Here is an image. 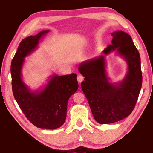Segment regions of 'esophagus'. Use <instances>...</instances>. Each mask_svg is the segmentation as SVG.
I'll use <instances>...</instances> for the list:
<instances>
[{
    "instance_id": "34e87169",
    "label": "esophagus",
    "mask_w": 153,
    "mask_h": 153,
    "mask_svg": "<svg viewBox=\"0 0 153 153\" xmlns=\"http://www.w3.org/2000/svg\"><path fill=\"white\" fill-rule=\"evenodd\" d=\"M77 82H78L79 83H81L83 80H84V77L81 76V75H78L77 77Z\"/></svg>"
}]
</instances>
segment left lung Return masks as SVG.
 Here are the masks:
<instances>
[{"label":"left lung","mask_w":153,"mask_h":153,"mask_svg":"<svg viewBox=\"0 0 153 153\" xmlns=\"http://www.w3.org/2000/svg\"><path fill=\"white\" fill-rule=\"evenodd\" d=\"M113 39L100 56L79 64L78 70L84 81L82 89L89 103L94 120L100 124L117 122L130 115L140 92L142 76L140 56L128 33L115 31ZM128 65L123 80L113 83L105 71V56L112 51Z\"/></svg>","instance_id":"8db88e82"}]
</instances>
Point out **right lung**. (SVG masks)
Wrapping results in <instances>:
<instances>
[{
    "mask_svg": "<svg viewBox=\"0 0 153 153\" xmlns=\"http://www.w3.org/2000/svg\"><path fill=\"white\" fill-rule=\"evenodd\" d=\"M49 30L24 38L18 46L11 65L12 90L17 104L25 117L41 129H55L66 120L67 102L78 89L77 75L53 74L40 88L32 90L23 81L22 67L25 58L38 48L39 42Z\"/></svg>",
    "mask_w": 153,
    "mask_h": 153,
    "instance_id": "obj_1",
    "label": "right lung"
}]
</instances>
